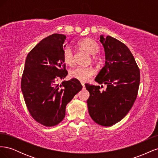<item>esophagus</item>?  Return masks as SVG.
Listing matches in <instances>:
<instances>
[{
	"instance_id": "1",
	"label": "esophagus",
	"mask_w": 158,
	"mask_h": 158,
	"mask_svg": "<svg viewBox=\"0 0 158 158\" xmlns=\"http://www.w3.org/2000/svg\"><path fill=\"white\" fill-rule=\"evenodd\" d=\"M81 84H82V87H83V88L85 87V85H84V82H81Z\"/></svg>"
}]
</instances>
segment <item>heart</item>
<instances>
[{
  "mask_svg": "<svg viewBox=\"0 0 158 158\" xmlns=\"http://www.w3.org/2000/svg\"><path fill=\"white\" fill-rule=\"evenodd\" d=\"M78 47L88 54L92 55V59L95 63L101 64L103 59L96 54L99 51V46L98 42L92 38H85L80 40L77 44ZM63 59L64 63L69 66L74 63V55L72 49L69 47H66L63 49ZM95 70L92 67H77L70 72L71 78L78 80L80 82H86L95 75Z\"/></svg>",
  "mask_w": 158,
  "mask_h": 158,
  "instance_id": "obj_1",
  "label": "heart"
}]
</instances>
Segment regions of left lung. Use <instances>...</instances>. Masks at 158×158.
Returning a JSON list of instances; mask_svg holds the SVG:
<instances>
[{"label":"left lung","instance_id":"8db88e82","mask_svg":"<svg viewBox=\"0 0 158 158\" xmlns=\"http://www.w3.org/2000/svg\"><path fill=\"white\" fill-rule=\"evenodd\" d=\"M106 53V65L95 80L107 84L106 91L99 85L85 84L89 92L88 112L99 125L110 127L125 117L137 97L140 69L128 47L115 38L100 36Z\"/></svg>","mask_w":158,"mask_h":158}]
</instances>
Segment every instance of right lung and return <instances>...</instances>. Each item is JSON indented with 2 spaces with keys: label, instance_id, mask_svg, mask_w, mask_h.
<instances>
[{
  "label": "right lung",
  "instance_id": "right-lung-1",
  "mask_svg": "<svg viewBox=\"0 0 158 158\" xmlns=\"http://www.w3.org/2000/svg\"><path fill=\"white\" fill-rule=\"evenodd\" d=\"M66 38L54 33L42 40L27 54L22 76L21 89L28 111L45 127L63 120L66 105L82 88L74 78L56 83L68 74L63 59Z\"/></svg>",
  "mask_w": 158,
  "mask_h": 158
}]
</instances>
